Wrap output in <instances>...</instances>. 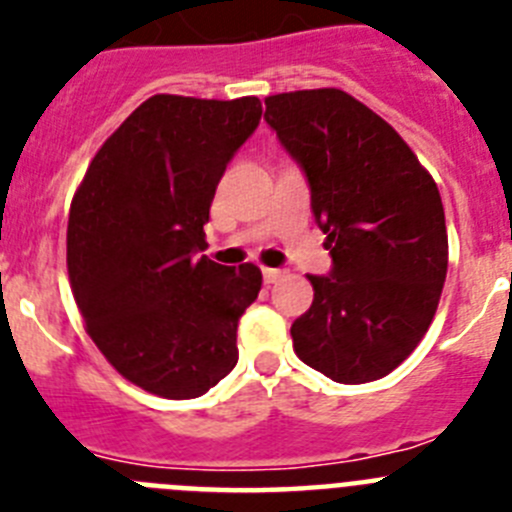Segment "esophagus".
Here are the masks:
<instances>
[{"mask_svg": "<svg viewBox=\"0 0 512 512\" xmlns=\"http://www.w3.org/2000/svg\"><path fill=\"white\" fill-rule=\"evenodd\" d=\"M282 274H284V271H279V269H269V266H266V269H264V282H266V284L279 282V279H282Z\"/></svg>", "mask_w": 512, "mask_h": 512, "instance_id": "esophagus-1", "label": "esophagus"}]
</instances>
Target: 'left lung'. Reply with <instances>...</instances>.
<instances>
[{"label":"left lung","mask_w":512,"mask_h":512,"mask_svg":"<svg viewBox=\"0 0 512 512\" xmlns=\"http://www.w3.org/2000/svg\"><path fill=\"white\" fill-rule=\"evenodd\" d=\"M264 102V120L305 169L333 256L328 277H307L315 297L292 323L295 354L333 382L387 377L425 336L446 282L436 182L390 122L341 89Z\"/></svg>","instance_id":"obj_1"}]
</instances>
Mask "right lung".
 I'll return each instance as SVG.
<instances>
[{
	"instance_id": "add662e5",
	"label": "right lung",
	"mask_w": 512,
	"mask_h": 512,
	"mask_svg": "<svg viewBox=\"0 0 512 512\" xmlns=\"http://www.w3.org/2000/svg\"><path fill=\"white\" fill-rule=\"evenodd\" d=\"M261 120L259 97L153 94L76 187L66 266L87 333L115 372L166 400L205 395L238 361L261 269L207 256L217 182Z\"/></svg>"
}]
</instances>
